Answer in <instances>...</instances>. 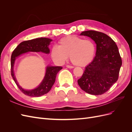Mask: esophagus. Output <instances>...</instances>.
Returning <instances> with one entry per match:
<instances>
[{
    "instance_id": "34e87169",
    "label": "esophagus",
    "mask_w": 132,
    "mask_h": 132,
    "mask_svg": "<svg viewBox=\"0 0 132 132\" xmlns=\"http://www.w3.org/2000/svg\"><path fill=\"white\" fill-rule=\"evenodd\" d=\"M67 67L68 68H70V69H72V68H74V67L71 66V65H67Z\"/></svg>"
}]
</instances>
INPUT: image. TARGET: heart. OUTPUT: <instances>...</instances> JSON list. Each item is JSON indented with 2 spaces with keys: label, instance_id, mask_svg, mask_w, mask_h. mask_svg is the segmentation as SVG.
I'll return each mask as SVG.
<instances>
[{
  "label": "heart",
  "instance_id": "obj_1",
  "mask_svg": "<svg viewBox=\"0 0 132 132\" xmlns=\"http://www.w3.org/2000/svg\"><path fill=\"white\" fill-rule=\"evenodd\" d=\"M95 53L94 43L90 39L70 35L60 39L59 46L52 48L51 54L56 63H64L69 55L71 62L74 65L84 67L93 61Z\"/></svg>",
  "mask_w": 132,
  "mask_h": 132
}]
</instances>
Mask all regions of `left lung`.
Returning a JSON list of instances; mask_svg holds the SVG:
<instances>
[{"instance_id": "left-lung-1", "label": "left lung", "mask_w": 132, "mask_h": 132, "mask_svg": "<svg viewBox=\"0 0 132 132\" xmlns=\"http://www.w3.org/2000/svg\"><path fill=\"white\" fill-rule=\"evenodd\" d=\"M80 35L90 37L96 44V56L78 80L81 89L91 95L105 93L117 81L122 59L115 42L106 34L93 30Z\"/></svg>"}]
</instances>
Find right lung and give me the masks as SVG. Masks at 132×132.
Instances as JSON below:
<instances>
[{"mask_svg":"<svg viewBox=\"0 0 132 132\" xmlns=\"http://www.w3.org/2000/svg\"><path fill=\"white\" fill-rule=\"evenodd\" d=\"M51 41H52V39L46 37L37 38L23 41L19 44L11 54V75L19 89L26 95L32 97H39L48 93L54 84L57 73L63 68L58 66H47L46 67L45 77L40 84L34 89L25 90L19 85L15 78L14 71L15 60L20 55L30 52H41L46 54H49L50 51L48 46Z\"/></svg>","mask_w":132,"mask_h":132,"instance_id":"right-lung-1","label":"right lung"}]
</instances>
